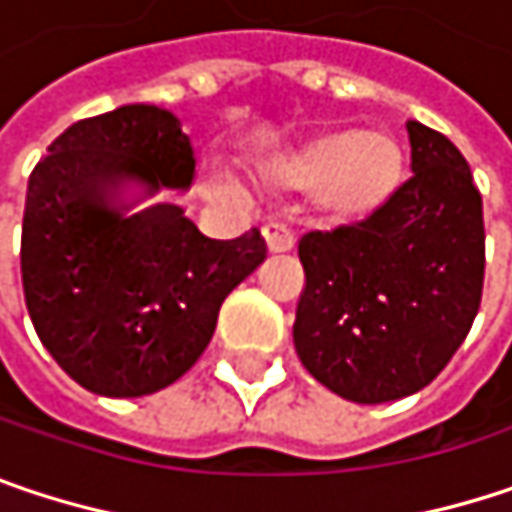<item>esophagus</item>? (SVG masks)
Returning <instances> with one entry per match:
<instances>
[{
  "label": "esophagus",
  "instance_id": "obj_1",
  "mask_svg": "<svg viewBox=\"0 0 512 512\" xmlns=\"http://www.w3.org/2000/svg\"><path fill=\"white\" fill-rule=\"evenodd\" d=\"M263 240H266V249H269V252H290V249L296 246V237H293L290 228L281 225V222L263 225Z\"/></svg>",
  "mask_w": 512,
  "mask_h": 512
}]
</instances>
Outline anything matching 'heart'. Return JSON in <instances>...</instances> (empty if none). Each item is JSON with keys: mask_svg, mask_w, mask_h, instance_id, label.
I'll list each match as a JSON object with an SVG mask.
<instances>
[{"mask_svg": "<svg viewBox=\"0 0 512 512\" xmlns=\"http://www.w3.org/2000/svg\"><path fill=\"white\" fill-rule=\"evenodd\" d=\"M407 175L404 146L387 131H325L293 149L269 155L252 169L263 187L307 193L313 213L328 225H363L393 205ZM216 190L237 187L210 172Z\"/></svg>", "mask_w": 512, "mask_h": 512, "instance_id": "obj_1", "label": "heart"}]
</instances>
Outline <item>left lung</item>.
<instances>
[{"instance_id": "obj_1", "label": "left lung", "mask_w": 512, "mask_h": 512, "mask_svg": "<svg viewBox=\"0 0 512 512\" xmlns=\"http://www.w3.org/2000/svg\"><path fill=\"white\" fill-rule=\"evenodd\" d=\"M410 169L363 225L299 240L304 290L293 343L331 393L384 404L428 387L466 340L484 290V208L466 158L407 122Z\"/></svg>"}]
</instances>
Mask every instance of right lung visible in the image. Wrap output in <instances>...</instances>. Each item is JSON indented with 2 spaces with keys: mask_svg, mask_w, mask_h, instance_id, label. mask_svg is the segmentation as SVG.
<instances>
[{
  "mask_svg": "<svg viewBox=\"0 0 512 512\" xmlns=\"http://www.w3.org/2000/svg\"><path fill=\"white\" fill-rule=\"evenodd\" d=\"M196 158L178 119L122 105L78 119L28 178L23 290L34 331L84 390L137 398L208 349L225 296L266 257L252 228L213 240L184 213Z\"/></svg>",
  "mask_w": 512,
  "mask_h": 512,
  "instance_id": "right-lung-1",
  "label": "right lung"
}]
</instances>
